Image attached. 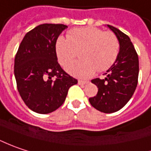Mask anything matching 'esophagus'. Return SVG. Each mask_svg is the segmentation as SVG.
Returning <instances> with one entry per match:
<instances>
[{
    "mask_svg": "<svg viewBox=\"0 0 151 151\" xmlns=\"http://www.w3.org/2000/svg\"><path fill=\"white\" fill-rule=\"evenodd\" d=\"M89 81H82V80H79L78 81V83L81 84V85H84V84H87Z\"/></svg>",
    "mask_w": 151,
    "mask_h": 151,
    "instance_id": "esophagus-1",
    "label": "esophagus"
}]
</instances>
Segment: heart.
Segmentation results:
<instances>
[{
	"label": "heart",
	"mask_w": 151,
	"mask_h": 151,
	"mask_svg": "<svg viewBox=\"0 0 151 151\" xmlns=\"http://www.w3.org/2000/svg\"><path fill=\"white\" fill-rule=\"evenodd\" d=\"M120 49L117 36L96 27L74 29L68 38L59 36L56 42V53L59 64L66 67L81 54V58L68 67L71 75L87 78L96 70H108L115 64Z\"/></svg>",
	"instance_id": "1"
}]
</instances>
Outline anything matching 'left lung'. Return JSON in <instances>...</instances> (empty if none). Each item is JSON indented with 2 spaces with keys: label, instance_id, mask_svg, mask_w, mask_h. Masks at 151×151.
Instances as JSON below:
<instances>
[{
  "label": "left lung",
  "instance_id": "obj_1",
  "mask_svg": "<svg viewBox=\"0 0 151 151\" xmlns=\"http://www.w3.org/2000/svg\"><path fill=\"white\" fill-rule=\"evenodd\" d=\"M107 26L116 34L120 52L116 60L104 75L92 82L98 87V93L89 99L95 109L104 113H113L123 108L130 100L138 85L139 57L130 38L116 27Z\"/></svg>",
  "mask_w": 151,
  "mask_h": 151
}]
</instances>
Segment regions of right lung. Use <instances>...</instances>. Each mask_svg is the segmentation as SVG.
Segmentation results:
<instances>
[{
    "mask_svg": "<svg viewBox=\"0 0 151 151\" xmlns=\"http://www.w3.org/2000/svg\"><path fill=\"white\" fill-rule=\"evenodd\" d=\"M61 24H43L29 31L19 45L14 60L17 88L23 101L36 113L58 109L69 88L77 83L58 62L56 42L67 28Z\"/></svg>",
    "mask_w": 151,
    "mask_h": 151,
    "instance_id": "obj_1",
    "label": "right lung"
}]
</instances>
